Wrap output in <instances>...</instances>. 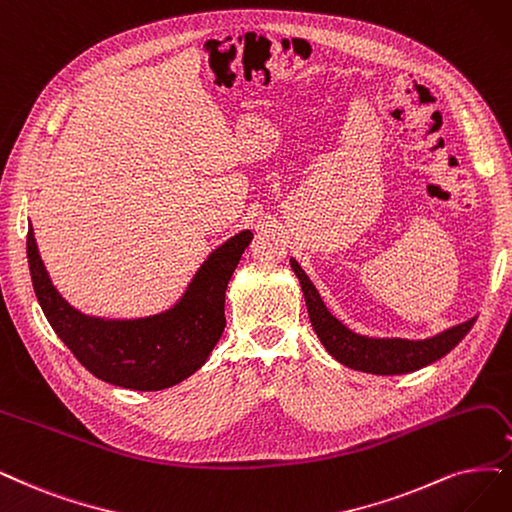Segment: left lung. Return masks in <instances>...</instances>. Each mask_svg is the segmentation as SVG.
<instances>
[{
    "mask_svg": "<svg viewBox=\"0 0 512 512\" xmlns=\"http://www.w3.org/2000/svg\"><path fill=\"white\" fill-rule=\"evenodd\" d=\"M291 268L295 276L301 282V291L306 297V306L310 314V323L318 335L320 342L327 348V352L339 361L342 365L375 373V375H399V373H411L418 371L434 361H439L449 350L456 348L462 337L475 325V318L466 320L462 325L451 327L439 335L430 339H420V342H413V339H375L352 333L346 325L339 323V320L327 310V306L320 299L318 291L301 270L299 263L291 259Z\"/></svg>",
    "mask_w": 512,
    "mask_h": 512,
    "instance_id": "left-lung-1",
    "label": "left lung"
}]
</instances>
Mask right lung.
Returning a JSON list of instances; mask_svg holds the SVG:
<instances>
[{
	"label": "right lung",
	"instance_id": "1",
	"mask_svg": "<svg viewBox=\"0 0 512 512\" xmlns=\"http://www.w3.org/2000/svg\"><path fill=\"white\" fill-rule=\"evenodd\" d=\"M253 234L244 230L208 255L175 308L137 320H103L73 310L52 287L33 236L27 259L37 301L54 333L99 380L141 392L196 373L225 329V289Z\"/></svg>",
	"mask_w": 512,
	"mask_h": 512
}]
</instances>
